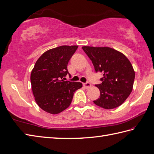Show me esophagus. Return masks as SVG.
<instances>
[{
    "mask_svg": "<svg viewBox=\"0 0 154 154\" xmlns=\"http://www.w3.org/2000/svg\"><path fill=\"white\" fill-rule=\"evenodd\" d=\"M83 85L84 86V87H85L86 89H88V88L91 87V84H90L89 82H86V83H84V84H83Z\"/></svg>",
    "mask_w": 154,
    "mask_h": 154,
    "instance_id": "esophagus-1",
    "label": "esophagus"
}]
</instances>
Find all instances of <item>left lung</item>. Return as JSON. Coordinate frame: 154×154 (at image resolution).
<instances>
[{"mask_svg": "<svg viewBox=\"0 0 154 154\" xmlns=\"http://www.w3.org/2000/svg\"><path fill=\"white\" fill-rule=\"evenodd\" d=\"M96 72L103 73L99 99L93 101L104 109L120 106L133 90L135 73L129 60L121 52L109 47L83 46Z\"/></svg>", "mask_w": 154, "mask_h": 154, "instance_id": "8db88e82", "label": "left lung"}]
</instances>
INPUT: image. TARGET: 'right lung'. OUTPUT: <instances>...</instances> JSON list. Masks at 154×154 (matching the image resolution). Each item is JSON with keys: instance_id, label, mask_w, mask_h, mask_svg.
<instances>
[{"instance_id": "right-lung-1", "label": "right lung", "mask_w": 154, "mask_h": 154, "mask_svg": "<svg viewBox=\"0 0 154 154\" xmlns=\"http://www.w3.org/2000/svg\"><path fill=\"white\" fill-rule=\"evenodd\" d=\"M78 46H61L49 50L37 60L31 74V88L38 106L51 114L68 108L80 82L64 81L67 65Z\"/></svg>"}]
</instances>
